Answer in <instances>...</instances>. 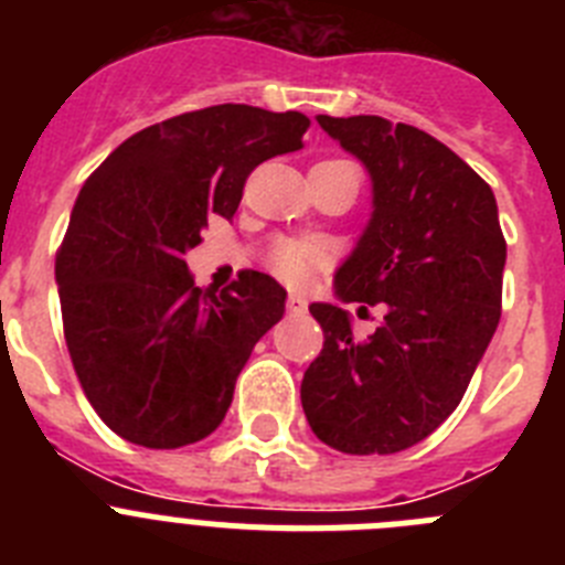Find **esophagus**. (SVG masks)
Returning <instances> with one entry per match:
<instances>
[{
	"label": "esophagus",
	"instance_id": "1",
	"mask_svg": "<svg viewBox=\"0 0 565 565\" xmlns=\"http://www.w3.org/2000/svg\"><path fill=\"white\" fill-rule=\"evenodd\" d=\"M308 299L302 294H288V311L291 313H306Z\"/></svg>",
	"mask_w": 565,
	"mask_h": 565
}]
</instances>
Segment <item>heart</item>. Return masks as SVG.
<instances>
[{"label": "heart", "mask_w": 565, "mask_h": 565, "mask_svg": "<svg viewBox=\"0 0 565 565\" xmlns=\"http://www.w3.org/2000/svg\"><path fill=\"white\" fill-rule=\"evenodd\" d=\"M326 263V248L317 239H277L268 252V268L286 282H306Z\"/></svg>", "instance_id": "b5f03b06"}]
</instances>
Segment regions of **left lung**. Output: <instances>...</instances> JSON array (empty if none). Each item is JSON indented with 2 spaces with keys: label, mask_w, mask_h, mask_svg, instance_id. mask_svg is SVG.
Here are the masks:
<instances>
[{
  "label": "left lung",
  "mask_w": 565,
  "mask_h": 565,
  "mask_svg": "<svg viewBox=\"0 0 565 565\" xmlns=\"http://www.w3.org/2000/svg\"><path fill=\"white\" fill-rule=\"evenodd\" d=\"M317 121L367 169L373 212L337 268L339 302L311 306L326 344L299 396L319 441L391 456L467 393L501 319L507 243L492 189L433 135L379 115ZM344 301H382L383 326L356 340Z\"/></svg>",
  "instance_id": "obj_1"
}]
</instances>
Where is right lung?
<instances>
[{"mask_svg": "<svg viewBox=\"0 0 565 565\" xmlns=\"http://www.w3.org/2000/svg\"><path fill=\"white\" fill-rule=\"evenodd\" d=\"M302 113L217 104L135 132L89 174L56 257L67 351L109 430L178 450L221 427L286 288L243 271L198 288L186 252L232 221L254 167L302 149Z\"/></svg>", "mask_w": 565, "mask_h": 565, "instance_id": "right-lung-1", "label": "right lung"}]
</instances>
